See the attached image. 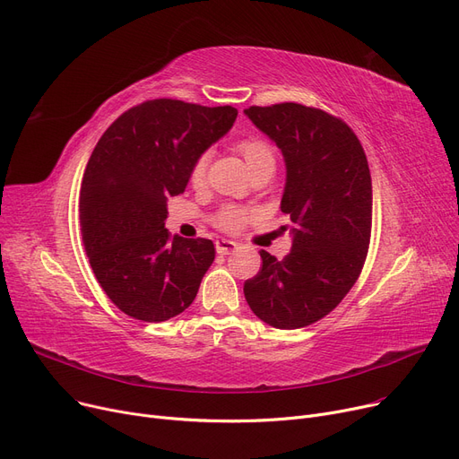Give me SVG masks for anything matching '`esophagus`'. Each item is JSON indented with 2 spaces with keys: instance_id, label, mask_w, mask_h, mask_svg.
Listing matches in <instances>:
<instances>
[{
  "instance_id": "esophagus-1",
  "label": "esophagus",
  "mask_w": 459,
  "mask_h": 459,
  "mask_svg": "<svg viewBox=\"0 0 459 459\" xmlns=\"http://www.w3.org/2000/svg\"><path fill=\"white\" fill-rule=\"evenodd\" d=\"M215 249L220 255H230L234 249H238V244L230 242V239H217Z\"/></svg>"
}]
</instances>
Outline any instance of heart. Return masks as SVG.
<instances>
[{
	"label": "heart",
	"mask_w": 459,
	"mask_h": 459,
	"mask_svg": "<svg viewBox=\"0 0 459 459\" xmlns=\"http://www.w3.org/2000/svg\"><path fill=\"white\" fill-rule=\"evenodd\" d=\"M236 151L242 154V158L246 160L249 171H255V169L264 167V165H275V154H273L272 144L266 143L264 139L249 137V139L238 141ZM206 165H208V154H201L195 160V163H193L191 171H189V182L193 186H201L204 182ZM249 215L251 213L246 208L229 204V206H223L220 212L215 213L213 221L221 230L236 232L249 221Z\"/></svg>",
	"instance_id": "heart-1"
}]
</instances>
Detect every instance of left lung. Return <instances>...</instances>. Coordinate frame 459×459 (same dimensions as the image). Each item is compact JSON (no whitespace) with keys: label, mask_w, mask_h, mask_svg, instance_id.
<instances>
[{"label":"left lung","mask_w":459,"mask_h":459,"mask_svg":"<svg viewBox=\"0 0 459 459\" xmlns=\"http://www.w3.org/2000/svg\"><path fill=\"white\" fill-rule=\"evenodd\" d=\"M244 113L282 152L281 210L294 236L282 260L260 251L262 270L244 294L262 322L299 329L329 315L363 270L372 230L367 154L344 120L322 109L284 102Z\"/></svg>","instance_id":"left-lung-1"}]
</instances>
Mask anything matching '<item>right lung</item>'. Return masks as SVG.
Segmentation results:
<instances>
[{
	"label": "right lung",
	"instance_id": "obj_1",
	"mask_svg": "<svg viewBox=\"0 0 459 459\" xmlns=\"http://www.w3.org/2000/svg\"><path fill=\"white\" fill-rule=\"evenodd\" d=\"M236 117L232 106L147 100L96 143L80 191L82 236L96 281L125 315L165 322L195 299L215 249L212 239L169 234L167 201Z\"/></svg>",
	"mask_w": 459,
	"mask_h": 459
}]
</instances>
